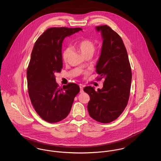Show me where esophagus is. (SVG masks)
Wrapping results in <instances>:
<instances>
[{
    "label": "esophagus",
    "instance_id": "34e87169",
    "mask_svg": "<svg viewBox=\"0 0 161 161\" xmlns=\"http://www.w3.org/2000/svg\"><path fill=\"white\" fill-rule=\"evenodd\" d=\"M80 93H83V87L82 86H80Z\"/></svg>",
    "mask_w": 161,
    "mask_h": 161
}]
</instances>
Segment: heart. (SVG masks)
<instances>
[{
	"label": "heart",
	"mask_w": 161,
	"mask_h": 161,
	"mask_svg": "<svg viewBox=\"0 0 161 161\" xmlns=\"http://www.w3.org/2000/svg\"><path fill=\"white\" fill-rule=\"evenodd\" d=\"M95 44L89 39H84L81 40L77 45V49L84 57L89 55H92L95 51ZM71 49L70 47L67 48L63 54V59L64 61L68 60Z\"/></svg>",
	"instance_id": "obj_1"
}]
</instances>
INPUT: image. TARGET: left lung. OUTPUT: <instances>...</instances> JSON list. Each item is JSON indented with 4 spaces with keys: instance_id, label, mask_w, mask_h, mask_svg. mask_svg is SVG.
I'll return each instance as SVG.
<instances>
[{
    "instance_id": "8db88e82",
    "label": "left lung",
    "mask_w": 161,
    "mask_h": 161,
    "mask_svg": "<svg viewBox=\"0 0 161 161\" xmlns=\"http://www.w3.org/2000/svg\"><path fill=\"white\" fill-rule=\"evenodd\" d=\"M101 32L103 45L96 72L104 79L103 87L96 92L87 86L84 91L90 96L89 115L101 123L114 121L123 113L130 96L131 70L128 54L121 37L107 25L96 26Z\"/></svg>"
}]
</instances>
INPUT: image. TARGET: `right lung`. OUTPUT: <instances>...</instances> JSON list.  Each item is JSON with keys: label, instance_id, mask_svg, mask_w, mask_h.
Segmentation results:
<instances>
[{"label": "right lung", "instance_id": "1", "mask_svg": "<svg viewBox=\"0 0 161 161\" xmlns=\"http://www.w3.org/2000/svg\"><path fill=\"white\" fill-rule=\"evenodd\" d=\"M81 30L80 28H50L38 37L32 49L26 72L28 93L36 112L48 123L64 119L80 92L75 83L59 87L55 73L63 68V40Z\"/></svg>", "mask_w": 161, "mask_h": 161}]
</instances>
